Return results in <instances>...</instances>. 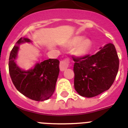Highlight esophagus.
Here are the masks:
<instances>
[{
    "instance_id": "obj_1",
    "label": "esophagus",
    "mask_w": 128,
    "mask_h": 128,
    "mask_svg": "<svg viewBox=\"0 0 128 128\" xmlns=\"http://www.w3.org/2000/svg\"><path fill=\"white\" fill-rule=\"evenodd\" d=\"M69 66V60L68 59H65L62 60L60 63V69L61 71H64L66 70Z\"/></svg>"
}]
</instances>
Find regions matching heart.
<instances>
[{"instance_id": "1", "label": "heart", "mask_w": 128, "mask_h": 128, "mask_svg": "<svg viewBox=\"0 0 128 128\" xmlns=\"http://www.w3.org/2000/svg\"><path fill=\"white\" fill-rule=\"evenodd\" d=\"M83 37L78 36L72 38L70 42L71 46H76L74 52L78 56H82L88 52L91 47V42L88 39H84Z\"/></svg>"}]
</instances>
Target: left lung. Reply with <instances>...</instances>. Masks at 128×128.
Listing matches in <instances>:
<instances>
[{
    "label": "left lung",
    "instance_id": "obj_1",
    "mask_svg": "<svg viewBox=\"0 0 128 128\" xmlns=\"http://www.w3.org/2000/svg\"><path fill=\"white\" fill-rule=\"evenodd\" d=\"M74 88L80 96L92 98L108 90L114 83L119 60L114 44H108L94 55L72 57Z\"/></svg>",
    "mask_w": 128,
    "mask_h": 128
}]
</instances>
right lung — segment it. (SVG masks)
Here are the masks:
<instances>
[{
	"label": "right lung",
	"mask_w": 128,
	"mask_h": 128,
	"mask_svg": "<svg viewBox=\"0 0 128 128\" xmlns=\"http://www.w3.org/2000/svg\"><path fill=\"white\" fill-rule=\"evenodd\" d=\"M30 42L28 38H20L12 48L9 59L10 77L16 88L24 96L36 101L47 100L55 90L60 62L57 59H48L37 63L33 69L28 71L20 69L14 62L18 45Z\"/></svg>",
	"instance_id": "right-lung-1"
}]
</instances>
